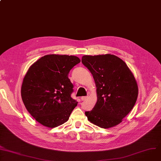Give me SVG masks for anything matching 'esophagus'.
Masks as SVG:
<instances>
[{"mask_svg":"<svg viewBox=\"0 0 161 161\" xmlns=\"http://www.w3.org/2000/svg\"><path fill=\"white\" fill-rule=\"evenodd\" d=\"M87 98H88V97H82L81 98H80V99L82 100V101H86V99H87Z\"/></svg>","mask_w":161,"mask_h":161,"instance_id":"34e87169","label":"esophagus"}]
</instances>
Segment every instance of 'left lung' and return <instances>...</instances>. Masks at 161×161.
Wrapping results in <instances>:
<instances>
[{
	"label": "left lung",
	"instance_id": "8db88e82",
	"mask_svg": "<svg viewBox=\"0 0 161 161\" xmlns=\"http://www.w3.org/2000/svg\"><path fill=\"white\" fill-rule=\"evenodd\" d=\"M82 63L92 73L97 88L96 104L85 112L88 120L105 129L118 125L137 99L139 88L133 73L114 55H84Z\"/></svg>",
	"mask_w": 161,
	"mask_h": 161
}]
</instances>
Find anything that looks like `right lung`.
Segmentation results:
<instances>
[{
	"label": "right lung",
	"mask_w": 161,
	"mask_h": 161,
	"mask_svg": "<svg viewBox=\"0 0 161 161\" xmlns=\"http://www.w3.org/2000/svg\"><path fill=\"white\" fill-rule=\"evenodd\" d=\"M80 62L76 56L51 54L29 68L21 86L22 99L30 114L42 126L53 128L63 125L77 106L71 97L73 85L68 73Z\"/></svg>",
	"instance_id": "obj_1"
}]
</instances>
